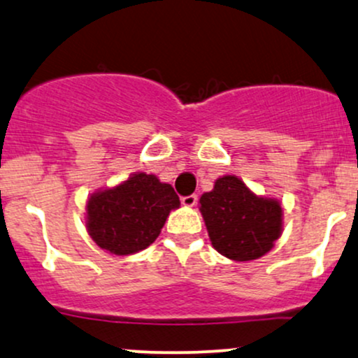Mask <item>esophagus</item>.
I'll return each instance as SVG.
<instances>
[{
  "mask_svg": "<svg viewBox=\"0 0 358 358\" xmlns=\"http://www.w3.org/2000/svg\"><path fill=\"white\" fill-rule=\"evenodd\" d=\"M180 203H182V206H186V208H192V206H196V203H197V196L191 194V196L182 197V199H180Z\"/></svg>",
  "mask_w": 358,
  "mask_h": 358,
  "instance_id": "obj_1",
  "label": "esophagus"
}]
</instances>
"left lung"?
Masks as SVG:
<instances>
[{
  "label": "left lung",
  "mask_w": 358,
  "mask_h": 358,
  "mask_svg": "<svg viewBox=\"0 0 358 358\" xmlns=\"http://www.w3.org/2000/svg\"><path fill=\"white\" fill-rule=\"evenodd\" d=\"M211 245L233 262L262 258L283 233V208L255 194L236 176H222L199 199Z\"/></svg>",
  "instance_id": "obj_1"
}]
</instances>
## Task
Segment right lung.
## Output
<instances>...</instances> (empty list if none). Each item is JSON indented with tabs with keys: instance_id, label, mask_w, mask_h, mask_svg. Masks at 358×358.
<instances>
[{
	"instance_id": "obj_1",
	"label": "right lung",
	"mask_w": 358,
	"mask_h": 358,
	"mask_svg": "<svg viewBox=\"0 0 358 358\" xmlns=\"http://www.w3.org/2000/svg\"><path fill=\"white\" fill-rule=\"evenodd\" d=\"M179 206L171 184L161 182L154 174L136 172L88 197L87 231L102 250L129 256L152 245L169 213Z\"/></svg>"
}]
</instances>
